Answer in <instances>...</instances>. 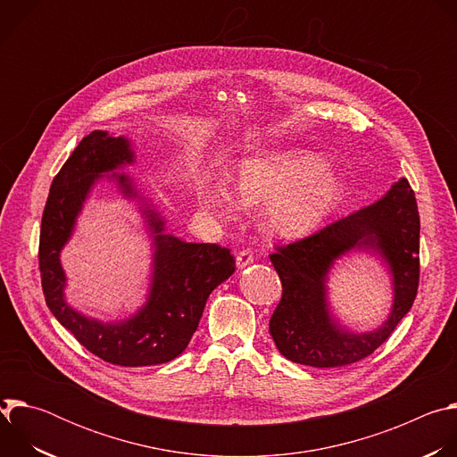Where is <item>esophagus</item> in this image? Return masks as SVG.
Listing matches in <instances>:
<instances>
[{"mask_svg":"<svg viewBox=\"0 0 457 457\" xmlns=\"http://www.w3.org/2000/svg\"><path fill=\"white\" fill-rule=\"evenodd\" d=\"M253 254H251V251H247V249H244V251H240L238 254H237V258H235V262H237V268L238 270H244V268H247V266H251L253 264Z\"/></svg>","mask_w":457,"mask_h":457,"instance_id":"esophagus-1","label":"esophagus"}]
</instances>
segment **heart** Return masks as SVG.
Returning <instances> with one entry per match:
<instances>
[{"label": "heart", "mask_w": 457, "mask_h": 457, "mask_svg": "<svg viewBox=\"0 0 457 457\" xmlns=\"http://www.w3.org/2000/svg\"><path fill=\"white\" fill-rule=\"evenodd\" d=\"M345 193V180L311 150L253 154L237 164V189L220 179L199 186L203 210L235 219L244 204L262 210V228L273 238L296 240L328 220Z\"/></svg>", "instance_id": "heart-1"}]
</instances>
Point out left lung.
<instances>
[{
    "instance_id": "left-lung-1",
    "label": "left lung",
    "mask_w": 457,
    "mask_h": 457,
    "mask_svg": "<svg viewBox=\"0 0 457 457\" xmlns=\"http://www.w3.org/2000/svg\"><path fill=\"white\" fill-rule=\"evenodd\" d=\"M349 252L378 259L394 289L387 318L370 332L349 330L330 307L328 275ZM270 258L282 282L270 333L284 358L311 367H342L372 354L411 311L418 293L420 213L409 180L402 177L376 203L278 247Z\"/></svg>"
}]
</instances>
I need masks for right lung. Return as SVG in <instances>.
Segmentation results:
<instances>
[{
    "label": "right lung",
    "mask_w": 457,
    "mask_h": 457,
    "mask_svg": "<svg viewBox=\"0 0 457 457\" xmlns=\"http://www.w3.org/2000/svg\"><path fill=\"white\" fill-rule=\"evenodd\" d=\"M136 162L128 137L104 129L87 136L52 180L39 235V271L48 309L64 329L101 360L120 367H148L180 356L197 331L208 296L235 273L229 249L217 244L184 242L166 231V219L145 197L132 175L119 170ZM101 179L113 181L144 217L153 245L147 302L122 320L90 319L66 302V274L60 251Z\"/></svg>",
    "instance_id": "obj_1"
}]
</instances>
